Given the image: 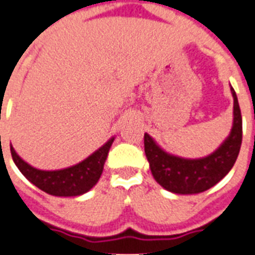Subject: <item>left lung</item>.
I'll return each mask as SVG.
<instances>
[{"label": "left lung", "mask_w": 255, "mask_h": 255, "mask_svg": "<svg viewBox=\"0 0 255 255\" xmlns=\"http://www.w3.org/2000/svg\"><path fill=\"white\" fill-rule=\"evenodd\" d=\"M232 94L234 99L233 128L221 147L208 157L188 160L168 155L151 136L144 135V151L149 168L156 181L163 188L177 194L201 193L229 173L237 160L242 143L241 110L233 88Z\"/></svg>", "instance_id": "8db88e82"}]
</instances>
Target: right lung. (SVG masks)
Returning <instances> with one entry per match:
<instances>
[{
    "label": "right lung",
    "instance_id": "obj_1",
    "mask_svg": "<svg viewBox=\"0 0 255 255\" xmlns=\"http://www.w3.org/2000/svg\"><path fill=\"white\" fill-rule=\"evenodd\" d=\"M112 141L114 139L108 140L103 147L99 148L95 153H92L82 163L61 170H39L33 168L15 153L11 144L10 152L18 169L30 182H33L34 185L46 193L67 197L86 193L99 181Z\"/></svg>",
    "mask_w": 255,
    "mask_h": 255
}]
</instances>
